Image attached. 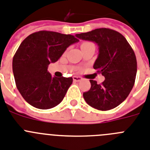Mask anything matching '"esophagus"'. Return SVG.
Masks as SVG:
<instances>
[{
    "instance_id": "esophagus-1",
    "label": "esophagus",
    "mask_w": 150,
    "mask_h": 150,
    "mask_svg": "<svg viewBox=\"0 0 150 150\" xmlns=\"http://www.w3.org/2000/svg\"><path fill=\"white\" fill-rule=\"evenodd\" d=\"M73 80H74V82H80V80H82V78L80 76H74L73 77Z\"/></svg>"
}]
</instances>
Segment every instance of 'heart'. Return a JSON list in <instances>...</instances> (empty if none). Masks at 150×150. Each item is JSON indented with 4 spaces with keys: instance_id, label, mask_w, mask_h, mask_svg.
<instances>
[{
    "instance_id": "obj_1",
    "label": "heart",
    "mask_w": 150,
    "mask_h": 150,
    "mask_svg": "<svg viewBox=\"0 0 150 150\" xmlns=\"http://www.w3.org/2000/svg\"><path fill=\"white\" fill-rule=\"evenodd\" d=\"M93 45L92 43H90V42H83L81 44V48H84V47H86V46L88 45Z\"/></svg>"
}]
</instances>
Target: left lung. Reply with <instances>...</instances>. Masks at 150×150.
<instances>
[{"label": "left lung", "instance_id": "left-lung-1", "mask_svg": "<svg viewBox=\"0 0 150 150\" xmlns=\"http://www.w3.org/2000/svg\"><path fill=\"white\" fill-rule=\"evenodd\" d=\"M76 36L98 45V55L93 68L105 79L101 84L89 80L91 88L83 93L84 99L91 107L101 111L115 108L134 87L137 69L134 50L124 35L111 29L100 28Z\"/></svg>", "mask_w": 150, "mask_h": 150}]
</instances>
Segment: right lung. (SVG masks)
Returning a JSON list of instances; mask_svg holds the SVG:
<instances>
[{"label":"right lung","mask_w":150,"mask_h":150,"mask_svg":"<svg viewBox=\"0 0 150 150\" xmlns=\"http://www.w3.org/2000/svg\"><path fill=\"white\" fill-rule=\"evenodd\" d=\"M78 42L74 35L51 31L36 32L22 42L13 58V72L18 90L29 105L49 109L61 103L73 78L53 77L48 67Z\"/></svg>","instance_id":"add662e5"}]
</instances>
